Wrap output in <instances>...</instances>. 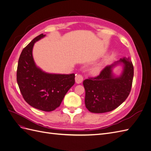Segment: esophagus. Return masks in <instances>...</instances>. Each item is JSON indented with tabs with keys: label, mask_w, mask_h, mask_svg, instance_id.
I'll return each instance as SVG.
<instances>
[{
	"label": "esophagus",
	"mask_w": 151,
	"mask_h": 151,
	"mask_svg": "<svg viewBox=\"0 0 151 151\" xmlns=\"http://www.w3.org/2000/svg\"><path fill=\"white\" fill-rule=\"evenodd\" d=\"M75 79H76V83L80 84V83H81L82 82H83V76H82L81 74H77V75L76 76Z\"/></svg>",
	"instance_id": "1"
}]
</instances>
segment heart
<instances>
[{"label": "heart", "mask_w": 151, "mask_h": 151, "mask_svg": "<svg viewBox=\"0 0 151 151\" xmlns=\"http://www.w3.org/2000/svg\"><path fill=\"white\" fill-rule=\"evenodd\" d=\"M99 70H100V68L98 66H96L91 69V71H92L93 74H98V73H99Z\"/></svg>", "instance_id": "heart-1"}]
</instances>
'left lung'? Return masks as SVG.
Here are the masks:
<instances>
[{"label": "left lung", "mask_w": 151, "mask_h": 151, "mask_svg": "<svg viewBox=\"0 0 151 151\" xmlns=\"http://www.w3.org/2000/svg\"><path fill=\"white\" fill-rule=\"evenodd\" d=\"M119 63L124 65L122 74L116 78L112 68ZM134 77V66L127 58H121L106 66L99 75L83 81L86 91L85 104L90 112L102 113L116 109L125 101L130 93Z\"/></svg>", "instance_id": "8db88e82"}]
</instances>
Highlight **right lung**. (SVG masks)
<instances>
[{"label": "right lung", "instance_id": "right-lung-1", "mask_svg": "<svg viewBox=\"0 0 151 151\" xmlns=\"http://www.w3.org/2000/svg\"><path fill=\"white\" fill-rule=\"evenodd\" d=\"M45 35L36 36L22 50L18 60L17 82L24 99L30 106L44 111H52L60 105L65 95L75 84V74H48L37 67L33 48Z\"/></svg>", "mask_w": 151, "mask_h": 151}]
</instances>
